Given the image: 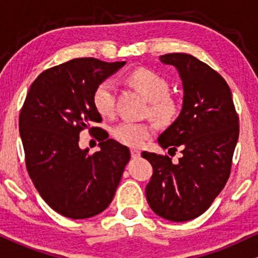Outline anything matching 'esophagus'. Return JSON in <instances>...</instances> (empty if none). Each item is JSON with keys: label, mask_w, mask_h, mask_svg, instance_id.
<instances>
[{"label": "esophagus", "mask_w": 258, "mask_h": 258, "mask_svg": "<svg viewBox=\"0 0 258 258\" xmlns=\"http://www.w3.org/2000/svg\"><path fill=\"white\" fill-rule=\"evenodd\" d=\"M131 155H132L133 159H137V158H139V156H141V152H139L138 149H131Z\"/></svg>", "instance_id": "34e87169"}]
</instances>
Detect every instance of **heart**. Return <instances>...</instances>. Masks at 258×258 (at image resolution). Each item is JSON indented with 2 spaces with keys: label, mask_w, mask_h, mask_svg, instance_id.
<instances>
[{
  "label": "heart",
  "mask_w": 258,
  "mask_h": 258,
  "mask_svg": "<svg viewBox=\"0 0 258 258\" xmlns=\"http://www.w3.org/2000/svg\"><path fill=\"white\" fill-rule=\"evenodd\" d=\"M130 82L137 87L149 99L148 114L161 125H168L178 116L180 106L178 100L171 96L170 84L161 74L147 68L135 70L130 74ZM116 86L111 80L99 82L92 93V104L99 115L110 117L115 114ZM155 133L149 122L123 121L112 128V136L120 143L128 147H142Z\"/></svg>",
  "instance_id": "obj_1"
}]
</instances>
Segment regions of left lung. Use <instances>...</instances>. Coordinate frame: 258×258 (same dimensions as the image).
<instances>
[{"label": "left lung", "instance_id": "8db88e82", "mask_svg": "<svg viewBox=\"0 0 258 258\" xmlns=\"http://www.w3.org/2000/svg\"><path fill=\"white\" fill-rule=\"evenodd\" d=\"M161 63L173 65L183 85L179 116L158 138L164 149L182 158L143 152L153 166L146 195L160 217L185 222L199 217L214 203L230 174L239 137V117L229 86L209 65L185 53H168Z\"/></svg>", "mask_w": 258, "mask_h": 258}]
</instances>
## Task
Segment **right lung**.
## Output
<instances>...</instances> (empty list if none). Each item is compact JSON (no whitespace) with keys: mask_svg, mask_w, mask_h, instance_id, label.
Here are the masks:
<instances>
[{"mask_svg":"<svg viewBox=\"0 0 258 258\" xmlns=\"http://www.w3.org/2000/svg\"><path fill=\"white\" fill-rule=\"evenodd\" d=\"M126 61L76 58L44 70L32 82L19 115L29 176L42 199L61 216L84 220L111 203L131 154L102 137L99 152L80 149V132L99 130L92 93Z\"/></svg>","mask_w":258,"mask_h":258,"instance_id":"1","label":"right lung"}]
</instances>
